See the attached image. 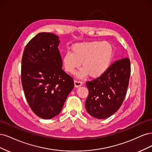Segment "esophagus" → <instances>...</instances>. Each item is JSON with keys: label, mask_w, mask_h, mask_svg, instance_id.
Segmentation results:
<instances>
[{"label": "esophagus", "mask_w": 152, "mask_h": 152, "mask_svg": "<svg viewBox=\"0 0 152 152\" xmlns=\"http://www.w3.org/2000/svg\"><path fill=\"white\" fill-rule=\"evenodd\" d=\"M74 84H75V87H78L82 85V82L80 80H75L74 81Z\"/></svg>", "instance_id": "obj_1"}]
</instances>
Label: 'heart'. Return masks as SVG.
I'll return each mask as SVG.
<instances>
[{
  "instance_id": "obj_1",
  "label": "heart",
  "mask_w": 152,
  "mask_h": 152,
  "mask_svg": "<svg viewBox=\"0 0 152 152\" xmlns=\"http://www.w3.org/2000/svg\"><path fill=\"white\" fill-rule=\"evenodd\" d=\"M114 49L108 42L94 41L77 43L72 48V53H66L62 58L65 70L73 74L81 65L82 68L77 73L79 78L87 73L92 77H98L107 71L113 58Z\"/></svg>"
}]
</instances>
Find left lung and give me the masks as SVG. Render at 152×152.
Wrapping results in <instances>:
<instances>
[{
  "mask_svg": "<svg viewBox=\"0 0 152 152\" xmlns=\"http://www.w3.org/2000/svg\"><path fill=\"white\" fill-rule=\"evenodd\" d=\"M130 75V60L125 58L114 62L102 75L87 82L86 108L89 114L103 119L115 113L125 98Z\"/></svg>",
  "mask_w": 152,
  "mask_h": 152,
  "instance_id": "1",
  "label": "left lung"
}]
</instances>
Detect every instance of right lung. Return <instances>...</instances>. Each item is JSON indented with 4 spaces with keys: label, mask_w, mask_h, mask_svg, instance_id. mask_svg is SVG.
Instances as JSON below:
<instances>
[{
    "label": "right lung",
    "mask_w": 152,
    "mask_h": 152,
    "mask_svg": "<svg viewBox=\"0 0 152 152\" xmlns=\"http://www.w3.org/2000/svg\"><path fill=\"white\" fill-rule=\"evenodd\" d=\"M59 37L39 33L26 44L21 60V83L26 99L35 115L50 119L61 112L74 87L73 78L63 70Z\"/></svg>",
    "instance_id": "add662e5"
}]
</instances>
